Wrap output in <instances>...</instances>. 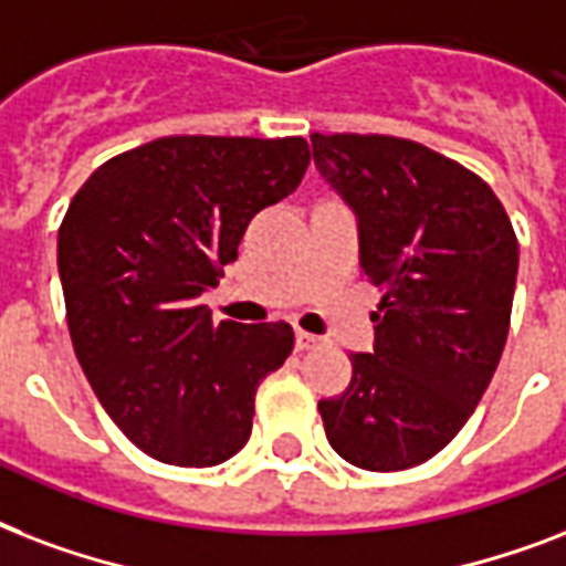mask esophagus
<instances>
[{
  "label": "esophagus",
  "mask_w": 566,
  "mask_h": 566,
  "mask_svg": "<svg viewBox=\"0 0 566 566\" xmlns=\"http://www.w3.org/2000/svg\"><path fill=\"white\" fill-rule=\"evenodd\" d=\"M322 343L315 333H306V331H297L295 333V348L297 352H310V348H315V345Z\"/></svg>",
  "instance_id": "obj_1"
}]
</instances>
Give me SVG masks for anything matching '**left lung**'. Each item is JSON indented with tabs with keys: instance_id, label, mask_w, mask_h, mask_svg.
I'll return each instance as SVG.
<instances>
[{
	"instance_id": "1",
	"label": "left lung",
	"mask_w": 566,
	"mask_h": 566,
	"mask_svg": "<svg viewBox=\"0 0 566 566\" xmlns=\"http://www.w3.org/2000/svg\"><path fill=\"white\" fill-rule=\"evenodd\" d=\"M315 168L360 221V269L384 289L375 352L318 401L333 451L396 472L446 449L484 396L511 327L514 227L472 170L392 135H310Z\"/></svg>"
}]
</instances>
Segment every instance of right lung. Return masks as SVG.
Masks as SVG:
<instances>
[{
    "label": "right lung",
    "instance_id": "obj_1",
    "mask_svg": "<svg viewBox=\"0 0 566 566\" xmlns=\"http://www.w3.org/2000/svg\"><path fill=\"white\" fill-rule=\"evenodd\" d=\"M306 165L297 135H168L99 165L70 200L59 227L70 339L105 413L156 461L214 467L251 437L256 387L295 333L214 324L197 297Z\"/></svg>",
    "mask_w": 566,
    "mask_h": 566
}]
</instances>
